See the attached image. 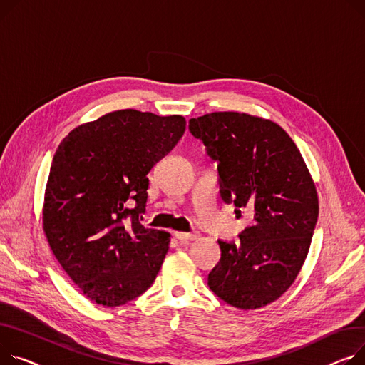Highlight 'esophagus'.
Instances as JSON below:
<instances>
[{"instance_id":"esophagus-1","label":"esophagus","mask_w":365,"mask_h":365,"mask_svg":"<svg viewBox=\"0 0 365 365\" xmlns=\"http://www.w3.org/2000/svg\"><path fill=\"white\" fill-rule=\"evenodd\" d=\"M175 236L180 242H189V240H193V239L198 237L197 233H183V232H176Z\"/></svg>"}]
</instances>
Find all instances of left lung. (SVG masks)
I'll use <instances>...</instances> for the list:
<instances>
[{
  "label": "left lung",
  "instance_id": "1",
  "mask_svg": "<svg viewBox=\"0 0 365 365\" xmlns=\"http://www.w3.org/2000/svg\"><path fill=\"white\" fill-rule=\"evenodd\" d=\"M189 130L218 161L223 201L252 217L237 245L218 240L222 258L208 286L239 309L272 304L299 274L317 223L319 197L307 164L292 138L257 115L210 113L190 118Z\"/></svg>",
  "mask_w": 365,
  "mask_h": 365
}]
</instances>
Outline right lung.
I'll return each mask as SVG.
<instances>
[{"label": "right lung", "mask_w": 365, "mask_h": 365, "mask_svg": "<svg viewBox=\"0 0 365 365\" xmlns=\"http://www.w3.org/2000/svg\"><path fill=\"white\" fill-rule=\"evenodd\" d=\"M186 129L182 115L118 110L58 145L42 207L43 233L63 270L98 305L120 307L155 280L170 233L140 225L147 175Z\"/></svg>", "instance_id": "right-lung-1"}]
</instances>
